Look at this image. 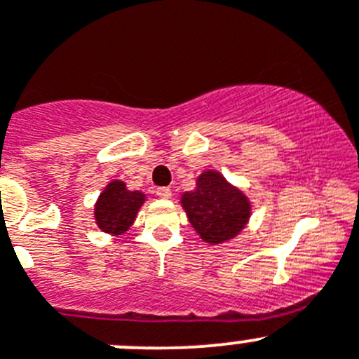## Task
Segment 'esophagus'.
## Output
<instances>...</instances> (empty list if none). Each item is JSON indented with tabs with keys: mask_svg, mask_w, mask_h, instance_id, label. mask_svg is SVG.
Listing matches in <instances>:
<instances>
[{
	"mask_svg": "<svg viewBox=\"0 0 359 359\" xmlns=\"http://www.w3.org/2000/svg\"><path fill=\"white\" fill-rule=\"evenodd\" d=\"M156 195L163 200H170L172 198V189L170 187H157Z\"/></svg>",
	"mask_w": 359,
	"mask_h": 359,
	"instance_id": "obj_1",
	"label": "esophagus"
}]
</instances>
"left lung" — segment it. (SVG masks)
Here are the masks:
<instances>
[{
	"mask_svg": "<svg viewBox=\"0 0 359 359\" xmlns=\"http://www.w3.org/2000/svg\"><path fill=\"white\" fill-rule=\"evenodd\" d=\"M180 205L200 239L214 246L236 239L251 217L246 193L217 170H203L195 189L182 193Z\"/></svg>",
	"mask_w": 359,
	"mask_h": 359,
	"instance_id": "8db88e82",
	"label": "left lung"
}]
</instances>
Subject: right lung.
Segmentation results:
<instances>
[{
	"label": "right lung",
	"instance_id": "add662e5",
	"mask_svg": "<svg viewBox=\"0 0 359 359\" xmlns=\"http://www.w3.org/2000/svg\"><path fill=\"white\" fill-rule=\"evenodd\" d=\"M145 202V193L127 189L123 180L113 179L100 191L99 198L93 205L97 229L113 237L123 236L133 226Z\"/></svg>",
	"mask_w": 359,
	"mask_h": 359
}]
</instances>
